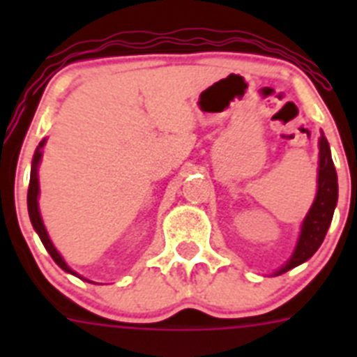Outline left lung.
<instances>
[{"label": "left lung", "instance_id": "left-lung-1", "mask_svg": "<svg viewBox=\"0 0 357 357\" xmlns=\"http://www.w3.org/2000/svg\"><path fill=\"white\" fill-rule=\"evenodd\" d=\"M336 204H338V175H336V168H334L333 157H331L329 143H327L324 132H320L317 195H314L313 206L309 207L304 222H302L301 234L296 239L291 257L279 270L273 272V277L286 273L291 268L305 263L309 257H313V254L320 248L321 241L326 238L327 230H329Z\"/></svg>", "mask_w": 357, "mask_h": 357}]
</instances>
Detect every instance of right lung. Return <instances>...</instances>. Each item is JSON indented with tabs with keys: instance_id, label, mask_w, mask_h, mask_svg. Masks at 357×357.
Instances as JSON below:
<instances>
[{
	"instance_id": "right-lung-1",
	"label": "right lung",
	"mask_w": 357,
	"mask_h": 357,
	"mask_svg": "<svg viewBox=\"0 0 357 357\" xmlns=\"http://www.w3.org/2000/svg\"><path fill=\"white\" fill-rule=\"evenodd\" d=\"M44 144H46V139H43L39 143V146H37L36 153H33V159H31V172H30V185H28V214H30V222L31 225H33V230H36L37 234H39L40 241H43L44 248L48 250V254L52 255L53 261H55L59 266L64 270V272L71 273V275L78 277V279L82 280H87L84 279L82 275H78L75 270H71V268L68 266V263L64 261V257L61 255V252L56 250L55 245L52 243V239H50V234L48 230H46V227H44V222H43V216H40V211H39V164H40V159H43V148ZM87 282H91V280H87Z\"/></svg>"
}]
</instances>
